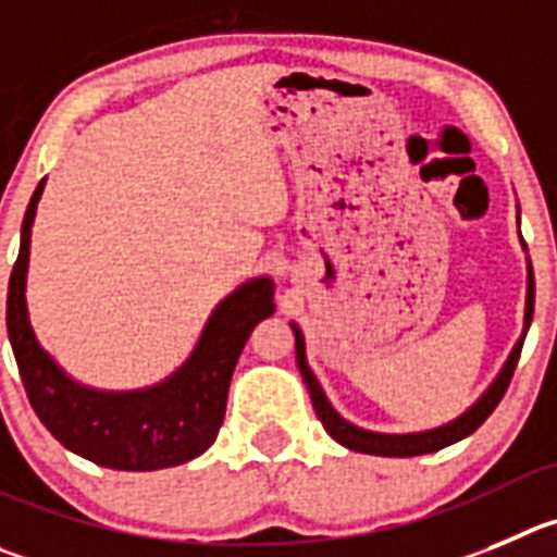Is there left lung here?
Listing matches in <instances>:
<instances>
[{"label":"left lung","instance_id":"1","mask_svg":"<svg viewBox=\"0 0 557 557\" xmlns=\"http://www.w3.org/2000/svg\"><path fill=\"white\" fill-rule=\"evenodd\" d=\"M522 247H524V242H522ZM533 299H536V283H533V267H530V261H528L524 330H522V337L513 343L511 355H508V360L503 362V368H500V373L495 376V382L483 389V396L478 398V401L472 404L467 412H461L456 420H450V423H445V425H436V429H429V431H412V434H382V431L360 429V425H355V423H349L346 418H341V414L335 412V407L330 404V398L324 396V389H321L315 373L310 371L308 357H305L302 330H299L296 324H290V330H294V337H296V366H299V373H302L305 384H308L310 401H313V409H315V414H319L321 425H324L326 434H330L335 443H341L343 448L357 450V454H371V456H423V454H434V450H443V448H448V445L459 443V440L470 436L472 431L483 423V420L490 418V414L495 412L497 404H500V398L506 396L508 382H511V376H513V368H517V362H519V351H522L524 335H528V326H530V321H533Z\"/></svg>","mask_w":557,"mask_h":557}]
</instances>
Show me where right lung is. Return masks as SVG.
Returning <instances> with one entry per match:
<instances>
[{"instance_id":"right-lung-1","label":"right lung","mask_w":557,"mask_h":557,"mask_svg":"<svg viewBox=\"0 0 557 557\" xmlns=\"http://www.w3.org/2000/svg\"><path fill=\"white\" fill-rule=\"evenodd\" d=\"M46 178L21 222V249L8 285V335L40 423L92 465L148 472L197 459L220 434L227 387L255 324L274 313V283L255 277L214 308L189 360L143 389H96L67 376L35 337L27 310L33 222Z\"/></svg>"}]
</instances>
